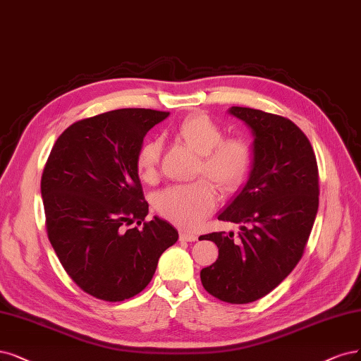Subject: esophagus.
<instances>
[{"mask_svg":"<svg viewBox=\"0 0 361 361\" xmlns=\"http://www.w3.org/2000/svg\"><path fill=\"white\" fill-rule=\"evenodd\" d=\"M179 239L183 240V242H195L197 240V234L190 233V231H185V230H180L179 231Z\"/></svg>","mask_w":361,"mask_h":361,"instance_id":"34e87169","label":"esophagus"}]
</instances>
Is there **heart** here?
<instances>
[{
	"instance_id": "heart-1",
	"label": "heart",
	"mask_w": 361,
	"mask_h": 361,
	"mask_svg": "<svg viewBox=\"0 0 361 361\" xmlns=\"http://www.w3.org/2000/svg\"><path fill=\"white\" fill-rule=\"evenodd\" d=\"M179 137L190 145L200 161L195 175L212 179L224 192L242 186L254 166V151L242 137L224 139V131L215 121L197 114L182 119L176 126ZM161 143L146 140L135 154V170L143 182L152 183L158 176ZM218 191L212 182L198 179L192 183L173 185L155 197V207L169 221L180 227L194 228L214 212Z\"/></svg>"
}]
</instances>
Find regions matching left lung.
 <instances>
[{"mask_svg":"<svg viewBox=\"0 0 361 361\" xmlns=\"http://www.w3.org/2000/svg\"><path fill=\"white\" fill-rule=\"evenodd\" d=\"M228 114L254 135V166L242 191L218 215L240 231L204 234L219 255L200 271L204 290L243 305L275 290L299 263L318 212V166L305 133L290 119L238 107Z\"/></svg>","mask_w":361,"mask_h":361,"instance_id":"obj_1","label":"left lung"}]
</instances>
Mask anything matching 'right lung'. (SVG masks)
<instances>
[{
  "label": "right lung",
  "mask_w": 361,
  "mask_h": 361,
  "mask_svg": "<svg viewBox=\"0 0 361 361\" xmlns=\"http://www.w3.org/2000/svg\"><path fill=\"white\" fill-rule=\"evenodd\" d=\"M169 111L119 109L74 122L42 176L46 228L62 267L85 293L122 302L146 288L178 230L154 216L135 170L146 133ZM135 221L141 228L128 226Z\"/></svg>",
  "instance_id": "obj_1"
}]
</instances>
